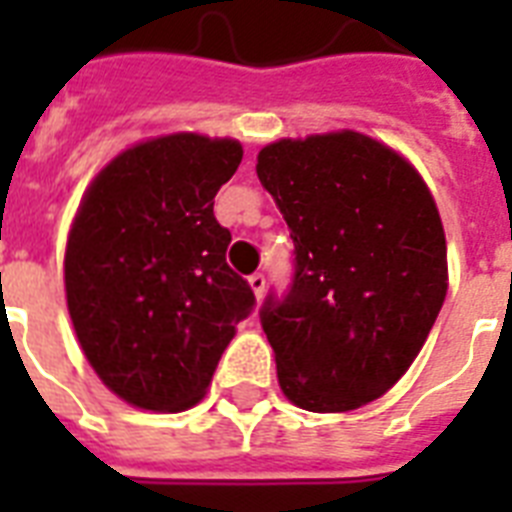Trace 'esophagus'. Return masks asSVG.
<instances>
[{
    "instance_id": "esophagus-1",
    "label": "esophagus",
    "mask_w": 512,
    "mask_h": 512,
    "mask_svg": "<svg viewBox=\"0 0 512 512\" xmlns=\"http://www.w3.org/2000/svg\"><path fill=\"white\" fill-rule=\"evenodd\" d=\"M249 287H252L255 297L260 300V297H263V292H265V276H263V273H252V276H249Z\"/></svg>"
}]
</instances>
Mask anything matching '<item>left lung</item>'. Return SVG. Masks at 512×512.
<instances>
[{
    "mask_svg": "<svg viewBox=\"0 0 512 512\" xmlns=\"http://www.w3.org/2000/svg\"><path fill=\"white\" fill-rule=\"evenodd\" d=\"M257 177L289 225L295 276L260 324L284 396L350 412L388 393L446 297V236L428 185L393 148L342 130L279 140Z\"/></svg>",
    "mask_w": 512,
    "mask_h": 512,
    "instance_id": "left-lung-1",
    "label": "left lung"
}]
</instances>
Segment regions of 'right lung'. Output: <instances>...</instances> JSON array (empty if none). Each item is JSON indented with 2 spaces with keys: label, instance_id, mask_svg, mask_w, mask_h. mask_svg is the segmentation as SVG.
<instances>
[{
  "label": "right lung",
  "instance_id": "right-lung-1",
  "mask_svg": "<svg viewBox=\"0 0 512 512\" xmlns=\"http://www.w3.org/2000/svg\"><path fill=\"white\" fill-rule=\"evenodd\" d=\"M241 156L239 140L164 135L122 151L84 193L63 263L68 313L90 366L127 404H199L255 308L212 209Z\"/></svg>",
  "mask_w": 512,
  "mask_h": 512
}]
</instances>
